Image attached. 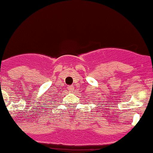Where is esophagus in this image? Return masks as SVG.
Segmentation results:
<instances>
[{"mask_svg": "<svg viewBox=\"0 0 153 153\" xmlns=\"http://www.w3.org/2000/svg\"><path fill=\"white\" fill-rule=\"evenodd\" d=\"M68 88L69 91H74V86L73 85H68Z\"/></svg>", "mask_w": 153, "mask_h": 153, "instance_id": "esophagus-1", "label": "esophagus"}]
</instances>
